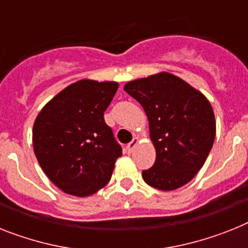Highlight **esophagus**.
Returning a JSON list of instances; mask_svg holds the SVG:
<instances>
[{
    "label": "esophagus",
    "instance_id": "34e87169",
    "mask_svg": "<svg viewBox=\"0 0 248 248\" xmlns=\"http://www.w3.org/2000/svg\"><path fill=\"white\" fill-rule=\"evenodd\" d=\"M137 143H139V139H137V137H135L134 140L131 141L130 143H127V146H126V151H127L128 154L132 153V151H134L135 147L137 146Z\"/></svg>",
    "mask_w": 248,
    "mask_h": 248
}]
</instances>
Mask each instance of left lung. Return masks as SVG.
Masks as SVG:
<instances>
[{
  "instance_id": "obj_1",
  "label": "left lung",
  "mask_w": 248,
  "mask_h": 248,
  "mask_svg": "<svg viewBox=\"0 0 248 248\" xmlns=\"http://www.w3.org/2000/svg\"><path fill=\"white\" fill-rule=\"evenodd\" d=\"M124 89L142 106L156 150L154 166L142 171L145 183L169 191L190 182L204 165L216 137L207 97L166 72L131 80Z\"/></svg>"
}]
</instances>
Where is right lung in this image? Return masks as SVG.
<instances>
[{"instance_id":"right-lung-1","label":"right lung","mask_w":248,"mask_h":248,"mask_svg":"<svg viewBox=\"0 0 248 248\" xmlns=\"http://www.w3.org/2000/svg\"><path fill=\"white\" fill-rule=\"evenodd\" d=\"M117 82L82 79L58 93L37 114L34 153L41 169L60 190L89 197L107 185L122 149L103 113Z\"/></svg>"}]
</instances>
